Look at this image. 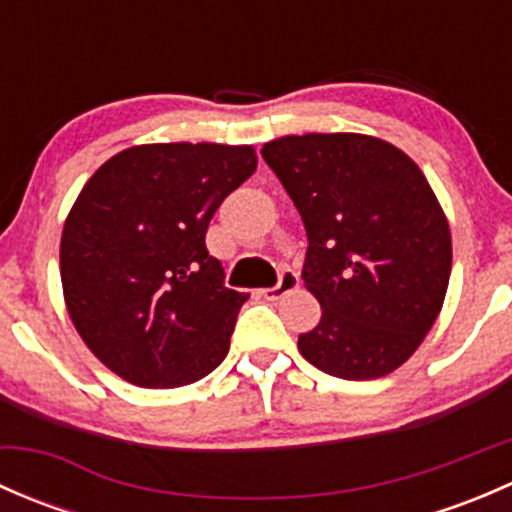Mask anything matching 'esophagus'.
Returning a JSON list of instances; mask_svg holds the SVG:
<instances>
[{"label":"esophagus","mask_w":512,"mask_h":512,"mask_svg":"<svg viewBox=\"0 0 512 512\" xmlns=\"http://www.w3.org/2000/svg\"><path fill=\"white\" fill-rule=\"evenodd\" d=\"M297 285H299L297 272L282 270V272H280V280H277V285H275V287L262 289V294H265L267 299H280V297H285L287 292H292V289H297Z\"/></svg>","instance_id":"esophagus-1"}]
</instances>
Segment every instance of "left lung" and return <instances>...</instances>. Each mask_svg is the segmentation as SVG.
<instances>
[{"label":"left lung","mask_w":512,"mask_h":512,"mask_svg":"<svg viewBox=\"0 0 512 512\" xmlns=\"http://www.w3.org/2000/svg\"><path fill=\"white\" fill-rule=\"evenodd\" d=\"M262 158L302 215V280L322 304L299 352L349 381L399 369L451 277V230L428 180L404 151L361 133L277 138Z\"/></svg>","instance_id":"obj_1"}]
</instances>
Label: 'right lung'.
<instances>
[{"label":"right lung","mask_w":512,"mask_h":512,"mask_svg":"<svg viewBox=\"0 0 512 512\" xmlns=\"http://www.w3.org/2000/svg\"><path fill=\"white\" fill-rule=\"evenodd\" d=\"M255 168L250 146L151 143L84 185L61 235V285L76 332L113 374L173 389L223 364L247 294L225 287L205 232Z\"/></svg>","instance_id":"right-lung-1"}]
</instances>
